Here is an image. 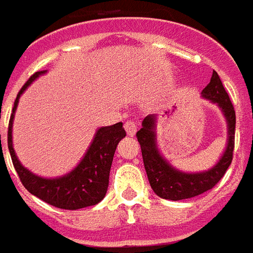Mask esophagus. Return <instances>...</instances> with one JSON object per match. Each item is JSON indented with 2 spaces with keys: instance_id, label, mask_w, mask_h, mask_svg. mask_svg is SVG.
Returning a JSON list of instances; mask_svg holds the SVG:
<instances>
[{
  "instance_id": "34e87169",
  "label": "esophagus",
  "mask_w": 253,
  "mask_h": 253,
  "mask_svg": "<svg viewBox=\"0 0 253 253\" xmlns=\"http://www.w3.org/2000/svg\"><path fill=\"white\" fill-rule=\"evenodd\" d=\"M124 128L125 130H126V134H128L129 137H133V135L135 134V131H137V124H135V122H133V120H128V122L124 124Z\"/></svg>"
}]
</instances>
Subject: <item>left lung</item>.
I'll use <instances>...</instances> for the list:
<instances>
[{
	"instance_id": "obj_1",
	"label": "left lung",
	"mask_w": 253,
	"mask_h": 253,
	"mask_svg": "<svg viewBox=\"0 0 253 253\" xmlns=\"http://www.w3.org/2000/svg\"><path fill=\"white\" fill-rule=\"evenodd\" d=\"M202 96L217 103L228 122V146L219 163L209 171L187 174L174 169L156 147L155 134V115H148L142 123V128L137 131V139L141 144L144 169L147 172L151 188L161 198L171 201L196 197L198 194L212 189L224 176L232 164L235 137V111L234 106L226 93L220 77L212 71L210 83L202 90Z\"/></svg>"
}]
</instances>
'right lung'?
<instances>
[{"mask_svg":"<svg viewBox=\"0 0 253 253\" xmlns=\"http://www.w3.org/2000/svg\"><path fill=\"white\" fill-rule=\"evenodd\" d=\"M44 73L46 70L34 73L19 90L15 100L7 131V146L11 155L12 164L20 178V182L27 188V191L48 205L65 210H78L83 207L93 206L105 197L107 192L114 153L118 147V143L126 135V133L123 128V123H116L110 126L98 129L84 159L68 175L56 179H44L32 174L21 165L12 148V119L20 94L38 75Z\"/></svg>","mask_w":253,"mask_h":253,"instance_id":"obj_1","label":"right lung"}]
</instances>
